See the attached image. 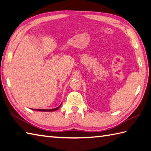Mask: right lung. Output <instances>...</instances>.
<instances>
[{"label": "right lung", "mask_w": 151, "mask_h": 151, "mask_svg": "<svg viewBox=\"0 0 151 151\" xmlns=\"http://www.w3.org/2000/svg\"><path fill=\"white\" fill-rule=\"evenodd\" d=\"M61 106V104L58 107H57L56 108H54V109H32L36 110V111H54L60 108Z\"/></svg>", "instance_id": "obj_1"}]
</instances>
